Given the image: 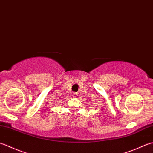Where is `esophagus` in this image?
<instances>
[{
    "label": "esophagus",
    "mask_w": 153,
    "mask_h": 153,
    "mask_svg": "<svg viewBox=\"0 0 153 153\" xmlns=\"http://www.w3.org/2000/svg\"><path fill=\"white\" fill-rule=\"evenodd\" d=\"M77 95V93H76V92H75V93H73V96H74V97H76Z\"/></svg>",
    "instance_id": "esophagus-1"
}]
</instances>
